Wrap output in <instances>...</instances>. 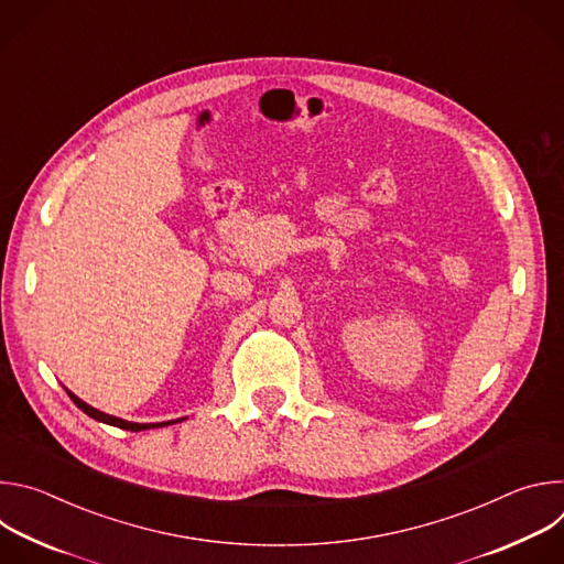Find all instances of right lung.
<instances>
[{
    "label": "right lung",
    "instance_id": "add662e5",
    "mask_svg": "<svg viewBox=\"0 0 564 564\" xmlns=\"http://www.w3.org/2000/svg\"><path fill=\"white\" fill-rule=\"evenodd\" d=\"M66 394L73 399V404L83 411V413H87L89 417H94V420H98V422H105V424H109V426H118V429H124V431H147V429H160V426H170V424H176V422H181V420H174V422H158V424H135V422H127V420H120V417H113V415H107V413H102V411H98V409H94V406H89L87 401H83L79 397H75L70 390H66Z\"/></svg>",
    "mask_w": 564,
    "mask_h": 564
}]
</instances>
